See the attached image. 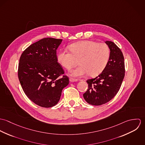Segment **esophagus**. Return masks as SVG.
I'll return each mask as SVG.
<instances>
[{"instance_id": "obj_1", "label": "esophagus", "mask_w": 145, "mask_h": 145, "mask_svg": "<svg viewBox=\"0 0 145 145\" xmlns=\"http://www.w3.org/2000/svg\"><path fill=\"white\" fill-rule=\"evenodd\" d=\"M69 80H70V82H77L78 81V79H74V78H70Z\"/></svg>"}]
</instances>
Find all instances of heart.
I'll return each mask as SVG.
<instances>
[{"label":"heart","mask_w":145,"mask_h":145,"mask_svg":"<svg viewBox=\"0 0 145 145\" xmlns=\"http://www.w3.org/2000/svg\"><path fill=\"white\" fill-rule=\"evenodd\" d=\"M69 48L71 52L60 51L57 59L68 70L76 66L79 61L81 65L71 72L73 76H83L88 73L91 76H97L103 71L109 61L110 50L105 43L83 41L71 44Z\"/></svg>","instance_id":"b5f03b06"}]
</instances>
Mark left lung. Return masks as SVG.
<instances>
[{"instance_id": "obj_1", "label": "left lung", "mask_w": 145, "mask_h": 145, "mask_svg": "<svg viewBox=\"0 0 145 145\" xmlns=\"http://www.w3.org/2000/svg\"><path fill=\"white\" fill-rule=\"evenodd\" d=\"M105 43L110 50L108 62L97 77L88 79V89L83 94L85 101L93 105L109 102L118 92L124 79V57L120 48L113 42Z\"/></svg>"}]
</instances>
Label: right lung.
Instances as JSON below:
<instances>
[{"label": "right lung", "mask_w": 145, "mask_h": 145, "mask_svg": "<svg viewBox=\"0 0 145 145\" xmlns=\"http://www.w3.org/2000/svg\"><path fill=\"white\" fill-rule=\"evenodd\" d=\"M62 40L44 38L27 47L22 54L18 75L22 88L34 103L52 107L60 101L62 89L69 83L61 65L56 50Z\"/></svg>", "instance_id": "obj_1"}]
</instances>
